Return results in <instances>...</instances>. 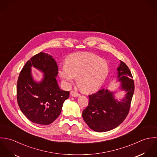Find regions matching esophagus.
I'll list each match as a JSON object with an SVG mask.
<instances>
[{
  "mask_svg": "<svg viewBox=\"0 0 157 157\" xmlns=\"http://www.w3.org/2000/svg\"><path fill=\"white\" fill-rule=\"evenodd\" d=\"M70 94L72 96H74V97H78L79 96V94L78 93H77L76 92H75V91H71L70 92Z\"/></svg>",
  "mask_w": 157,
  "mask_h": 157,
  "instance_id": "34e87169",
  "label": "esophagus"
}]
</instances>
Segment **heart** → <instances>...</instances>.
Returning a JSON list of instances; mask_svg holds the SVG:
<instances>
[{
    "mask_svg": "<svg viewBox=\"0 0 157 157\" xmlns=\"http://www.w3.org/2000/svg\"><path fill=\"white\" fill-rule=\"evenodd\" d=\"M109 65L107 61L89 53L70 55L59 69V76L66 86H71L76 76V82L84 92L99 89L109 76Z\"/></svg>",
    "mask_w": 157,
    "mask_h": 157,
    "instance_id": "heart-1",
    "label": "heart"
}]
</instances>
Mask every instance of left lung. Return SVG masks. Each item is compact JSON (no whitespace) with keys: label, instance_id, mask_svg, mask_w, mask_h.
Wrapping results in <instances>:
<instances>
[{"label":"left lung","instance_id":"8db88e82","mask_svg":"<svg viewBox=\"0 0 157 157\" xmlns=\"http://www.w3.org/2000/svg\"><path fill=\"white\" fill-rule=\"evenodd\" d=\"M131 72L125 63L120 61L117 68V79L120 82L117 90L102 89L89 95V105L82 112V117L88 126L98 132L111 130L120 125L125 120L134 92V82ZM125 92L118 100L116 94Z\"/></svg>","mask_w":157,"mask_h":157}]
</instances>
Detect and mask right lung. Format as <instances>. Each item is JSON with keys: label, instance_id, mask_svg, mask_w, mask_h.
<instances>
[{"label": "right lung", "instance_id": "obj_1", "mask_svg": "<svg viewBox=\"0 0 157 157\" xmlns=\"http://www.w3.org/2000/svg\"><path fill=\"white\" fill-rule=\"evenodd\" d=\"M32 67L43 73L37 82ZM58 67L52 56L40 52L29 60L22 69L17 82V99L24 115L33 123L48 125L59 116L70 92L61 90L56 81Z\"/></svg>", "mask_w": 157, "mask_h": 157}]
</instances>
